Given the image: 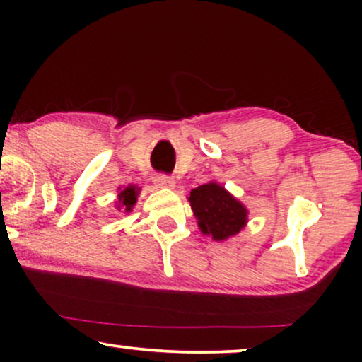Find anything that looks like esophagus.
I'll return each mask as SVG.
<instances>
[{"mask_svg":"<svg viewBox=\"0 0 362 362\" xmlns=\"http://www.w3.org/2000/svg\"><path fill=\"white\" fill-rule=\"evenodd\" d=\"M155 185L158 187H168V189H171V187H175V181L166 175H158L155 176Z\"/></svg>","mask_w":362,"mask_h":362,"instance_id":"34e87169","label":"esophagus"}]
</instances>
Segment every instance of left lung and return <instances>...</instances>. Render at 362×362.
<instances>
[{
  "instance_id": "1",
  "label": "left lung",
  "mask_w": 362,
  "mask_h": 362,
  "mask_svg": "<svg viewBox=\"0 0 362 362\" xmlns=\"http://www.w3.org/2000/svg\"><path fill=\"white\" fill-rule=\"evenodd\" d=\"M189 202L202 234L217 242L239 234L247 224L245 206L214 181L192 189Z\"/></svg>"
}]
</instances>
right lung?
Masks as SVG:
<instances>
[{
	"mask_svg": "<svg viewBox=\"0 0 362 362\" xmlns=\"http://www.w3.org/2000/svg\"><path fill=\"white\" fill-rule=\"evenodd\" d=\"M138 191H140V187L136 186H127L125 189L120 191V194H118V211L123 209L125 212H130L132 207L135 206V202L138 199Z\"/></svg>",
	"mask_w": 362,
	"mask_h": 362,
	"instance_id": "add662e5",
	"label": "right lung"
}]
</instances>
